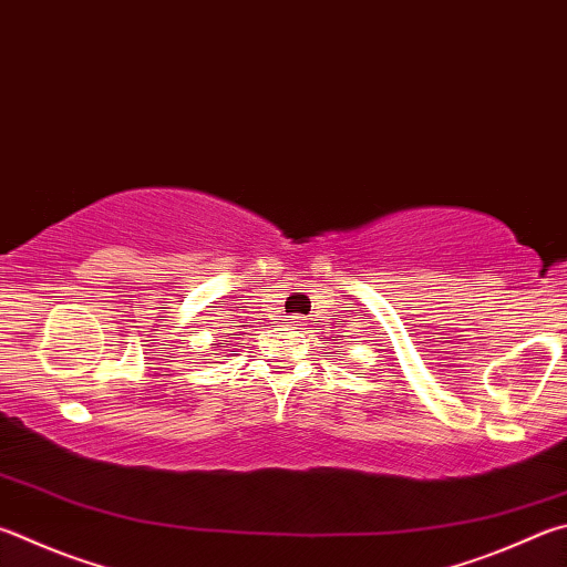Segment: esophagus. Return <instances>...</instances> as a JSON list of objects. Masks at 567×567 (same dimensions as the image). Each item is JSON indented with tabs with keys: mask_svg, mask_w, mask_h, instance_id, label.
Returning a JSON list of instances; mask_svg holds the SVG:
<instances>
[{
	"mask_svg": "<svg viewBox=\"0 0 567 567\" xmlns=\"http://www.w3.org/2000/svg\"><path fill=\"white\" fill-rule=\"evenodd\" d=\"M287 324H290V327H300V329H302V327L307 324V319H305L302 315H292L290 319H287Z\"/></svg>",
	"mask_w": 567,
	"mask_h": 567,
	"instance_id": "esophagus-1",
	"label": "esophagus"
}]
</instances>
